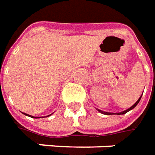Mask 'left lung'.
<instances>
[{"instance_id": "8db88e82", "label": "left lung", "mask_w": 155, "mask_h": 155, "mask_svg": "<svg viewBox=\"0 0 155 155\" xmlns=\"http://www.w3.org/2000/svg\"><path fill=\"white\" fill-rule=\"evenodd\" d=\"M140 99H141V97H139V99H138V101H137V102H136L135 104H134V105H133L132 107H129V108H128V109H127V110L124 111V112H121V113H118V114H118V115H120V114H126V113H127V112H128V111H130V110H131V109H133V108H134V107H136V105H137V104H139V101H140ZM97 110L99 111V112H100L101 114H107V115H109V114H114V113H107V112H104V111L99 110V109H97Z\"/></svg>"}]
</instances>
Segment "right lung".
I'll use <instances>...</instances> for the list:
<instances>
[{"instance_id": "1", "label": "right lung", "mask_w": 155, "mask_h": 155, "mask_svg": "<svg viewBox=\"0 0 155 155\" xmlns=\"http://www.w3.org/2000/svg\"><path fill=\"white\" fill-rule=\"evenodd\" d=\"M26 114V115H27V114ZM27 116H30V117H31V118H35V117H33V116H31V115H27ZM48 116H49V115H48ZM36 118H38V117H36Z\"/></svg>"}]
</instances>
